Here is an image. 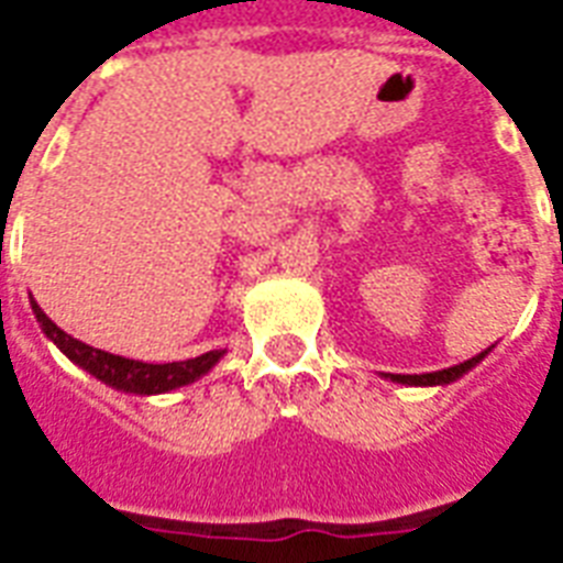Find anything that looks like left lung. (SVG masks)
<instances>
[{
  "mask_svg": "<svg viewBox=\"0 0 563 563\" xmlns=\"http://www.w3.org/2000/svg\"><path fill=\"white\" fill-rule=\"evenodd\" d=\"M490 347H494V344H490ZM490 347L488 351L476 353L473 360L459 362V365H453V368L432 371V374H385V379H391V383H400V385H420V388H427V385H450V383H455V379H462L467 371L476 368V365H479V362L488 356Z\"/></svg>",
  "mask_w": 563,
  "mask_h": 563,
  "instance_id": "8db88e82",
  "label": "left lung"
}]
</instances>
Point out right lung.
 Instances as JSON below:
<instances>
[{
  "label": "right lung",
  "instance_id": "1",
  "mask_svg": "<svg viewBox=\"0 0 563 563\" xmlns=\"http://www.w3.org/2000/svg\"><path fill=\"white\" fill-rule=\"evenodd\" d=\"M31 309H34V318L40 321V330L46 333V339L55 344L57 351L64 353L66 360L84 368L87 374H92L96 379H101L110 388L125 394H169L175 388H184V385L201 379L203 374H210L219 360L228 351H210L195 356V360L184 362H163V365H154V362H140V360H125V356H117V353L99 351V347H90V344L78 342L69 333H64L60 327L52 321V318L37 307V300H31Z\"/></svg>",
  "mask_w": 563,
  "mask_h": 563
}]
</instances>
